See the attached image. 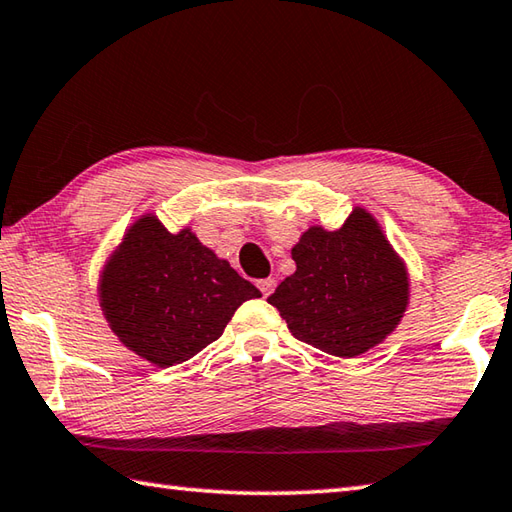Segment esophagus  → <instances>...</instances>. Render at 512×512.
Listing matches in <instances>:
<instances>
[{
    "instance_id": "obj_1",
    "label": "esophagus",
    "mask_w": 512,
    "mask_h": 512,
    "mask_svg": "<svg viewBox=\"0 0 512 512\" xmlns=\"http://www.w3.org/2000/svg\"><path fill=\"white\" fill-rule=\"evenodd\" d=\"M258 285V289H260V294L263 296H269L276 289V281L274 278H260V281L256 283Z\"/></svg>"
}]
</instances>
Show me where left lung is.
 <instances>
[{
    "mask_svg": "<svg viewBox=\"0 0 512 512\" xmlns=\"http://www.w3.org/2000/svg\"><path fill=\"white\" fill-rule=\"evenodd\" d=\"M296 272L267 298L298 341L352 359L392 334L408 307L403 260L368 211L341 229L310 227L292 249Z\"/></svg>",
    "mask_w": 512,
    "mask_h": 512,
    "instance_id": "left-lung-1",
    "label": "left lung"
}]
</instances>
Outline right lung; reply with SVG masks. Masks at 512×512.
Wrapping results in <instances>:
<instances>
[{
	"instance_id": "add662e5",
	"label": "right lung",
	"mask_w": 512,
	"mask_h": 512,
	"mask_svg": "<svg viewBox=\"0 0 512 512\" xmlns=\"http://www.w3.org/2000/svg\"><path fill=\"white\" fill-rule=\"evenodd\" d=\"M258 296L191 229L169 234L151 214L127 229L100 276V305L111 330L158 368L205 350L238 307Z\"/></svg>"
}]
</instances>
